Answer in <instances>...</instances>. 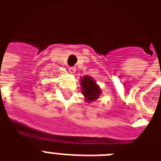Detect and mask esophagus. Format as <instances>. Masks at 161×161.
<instances>
[{
  "label": "esophagus",
  "instance_id": "34e87169",
  "mask_svg": "<svg viewBox=\"0 0 161 161\" xmlns=\"http://www.w3.org/2000/svg\"><path fill=\"white\" fill-rule=\"evenodd\" d=\"M75 71H76V68L75 67H69V72L70 74L75 73Z\"/></svg>",
  "mask_w": 161,
  "mask_h": 161
}]
</instances>
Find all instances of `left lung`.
Returning a JSON list of instances; mask_svg holds the SVG:
<instances>
[{
  "mask_svg": "<svg viewBox=\"0 0 161 161\" xmlns=\"http://www.w3.org/2000/svg\"><path fill=\"white\" fill-rule=\"evenodd\" d=\"M82 94L84 95L85 100L88 103L94 102L101 95L102 91L95 80L90 76H84L81 79Z\"/></svg>",
  "mask_w": 161,
  "mask_h": 161,
  "instance_id": "8db88e82",
  "label": "left lung"
}]
</instances>
